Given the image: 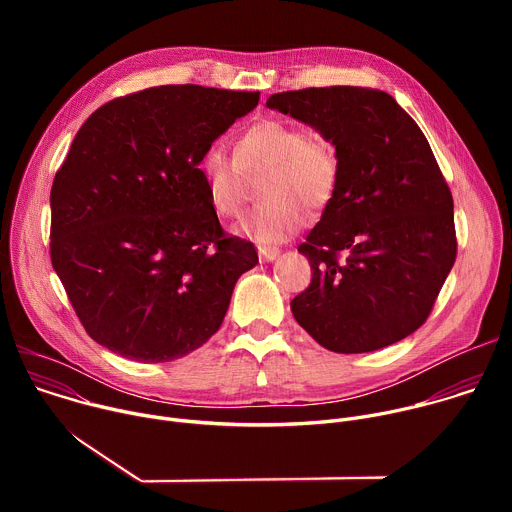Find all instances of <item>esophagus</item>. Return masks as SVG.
<instances>
[{
    "mask_svg": "<svg viewBox=\"0 0 512 512\" xmlns=\"http://www.w3.org/2000/svg\"><path fill=\"white\" fill-rule=\"evenodd\" d=\"M257 251H259V257L263 259V261H273L275 257H279V247H271V245H259L257 247Z\"/></svg>",
    "mask_w": 512,
    "mask_h": 512,
    "instance_id": "34e87169",
    "label": "esophagus"
}]
</instances>
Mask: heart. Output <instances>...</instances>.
Returning <instances> with one entry per match:
<instances>
[{
    "label": "heart",
    "instance_id": "1",
    "mask_svg": "<svg viewBox=\"0 0 512 512\" xmlns=\"http://www.w3.org/2000/svg\"><path fill=\"white\" fill-rule=\"evenodd\" d=\"M261 170L265 196L247 212L241 231L261 243H275L304 227L306 206L324 210L334 200L340 156L324 133H306L279 117L259 119L239 135L235 160L218 145L200 158L198 174L214 214L237 216L247 194L245 174Z\"/></svg>",
    "mask_w": 512,
    "mask_h": 512
}]
</instances>
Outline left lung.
<instances>
[{
  "mask_svg": "<svg viewBox=\"0 0 512 512\" xmlns=\"http://www.w3.org/2000/svg\"><path fill=\"white\" fill-rule=\"evenodd\" d=\"M269 109L328 135L340 182L298 247L312 283L291 300L298 324L324 348L373 352L413 334L454 267V198L413 117L385 91L310 87Z\"/></svg>",
  "mask_w": 512,
  "mask_h": 512,
  "instance_id": "left-lung-1",
  "label": "left lung"
}]
</instances>
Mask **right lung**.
<instances>
[{
    "label": "right lung",
    "mask_w": 512,
    "mask_h": 512,
    "mask_svg": "<svg viewBox=\"0 0 512 512\" xmlns=\"http://www.w3.org/2000/svg\"><path fill=\"white\" fill-rule=\"evenodd\" d=\"M259 93L164 85L79 129L50 190V259L87 334L137 362L200 348L257 265L208 204L200 158Z\"/></svg>",
    "instance_id": "1"
}]
</instances>
